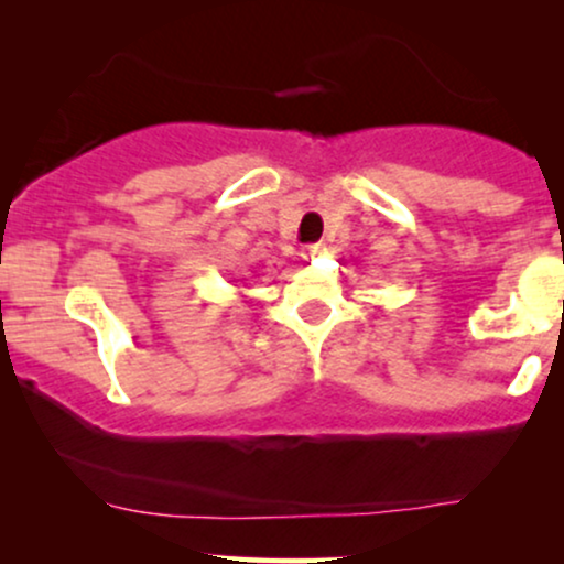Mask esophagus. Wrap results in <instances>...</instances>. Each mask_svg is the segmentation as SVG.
<instances>
[{"label": "esophagus", "mask_w": 564, "mask_h": 564, "mask_svg": "<svg viewBox=\"0 0 564 564\" xmlns=\"http://www.w3.org/2000/svg\"><path fill=\"white\" fill-rule=\"evenodd\" d=\"M326 254V246L323 243H313V246H304L302 249V257L304 260H318V257Z\"/></svg>", "instance_id": "obj_1"}]
</instances>
